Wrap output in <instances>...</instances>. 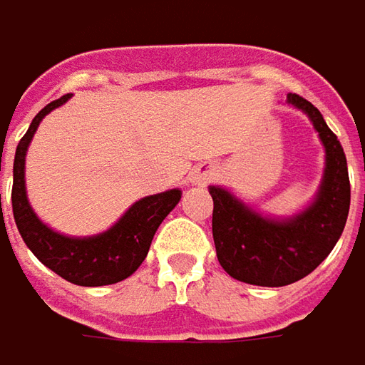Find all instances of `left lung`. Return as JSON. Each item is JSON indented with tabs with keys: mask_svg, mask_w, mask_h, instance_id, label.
<instances>
[{
	"mask_svg": "<svg viewBox=\"0 0 365 365\" xmlns=\"http://www.w3.org/2000/svg\"><path fill=\"white\" fill-rule=\"evenodd\" d=\"M287 101L305 110L325 145V173L315 202L291 220H269L222 187L214 200L212 234L222 269L232 279L258 287H284L319 267L344 232L349 212V175L344 147L317 108L303 96Z\"/></svg>",
	"mask_w": 365,
	"mask_h": 365,
	"instance_id": "8db88e82",
	"label": "left lung"
}]
</instances>
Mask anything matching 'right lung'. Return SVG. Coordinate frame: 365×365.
Here are the masks:
<instances>
[{"label":"right lung","instance_id":"add662e5","mask_svg":"<svg viewBox=\"0 0 365 365\" xmlns=\"http://www.w3.org/2000/svg\"><path fill=\"white\" fill-rule=\"evenodd\" d=\"M68 98L70 95H64L46 105L34 117L28 133L19 139L16 159H14V187H11V207H14L16 226L36 258L62 279H66L68 283L81 284V287L119 283L139 269V264L149 252L155 230L180 202L182 192L170 190L163 194L147 195L143 200L135 202L110 230L91 238H68L42 224L26 197V182H24L26 151L40 120L50 110L64 105Z\"/></svg>","mask_w":365,"mask_h":365}]
</instances>
